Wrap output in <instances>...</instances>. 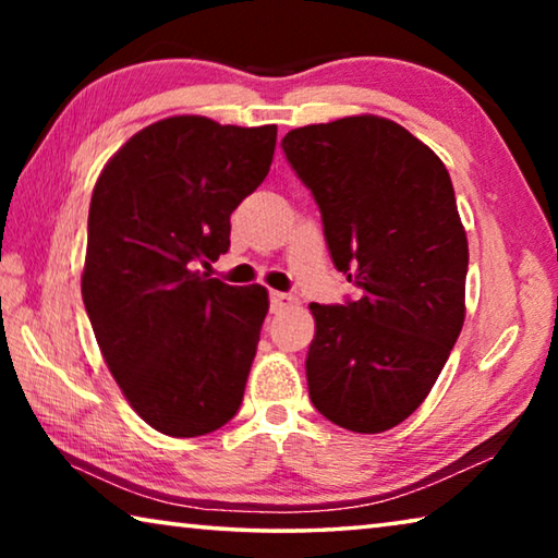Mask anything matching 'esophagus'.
I'll return each mask as SVG.
<instances>
[{"label":"esophagus","instance_id":"obj_1","mask_svg":"<svg viewBox=\"0 0 558 558\" xmlns=\"http://www.w3.org/2000/svg\"><path fill=\"white\" fill-rule=\"evenodd\" d=\"M292 302H295V300H292L288 292H278V290L270 292V310H272V313H282V310L290 307Z\"/></svg>","mask_w":558,"mask_h":558}]
</instances>
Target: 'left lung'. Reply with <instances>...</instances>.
I'll return each mask as SVG.
<instances>
[{
	"label": "left lung",
	"instance_id": "obj_1",
	"mask_svg": "<svg viewBox=\"0 0 558 558\" xmlns=\"http://www.w3.org/2000/svg\"><path fill=\"white\" fill-rule=\"evenodd\" d=\"M282 153L323 214L335 268L359 288L317 305L310 401L354 433L418 409L465 323L468 239L446 165L376 116L290 130Z\"/></svg>",
	"mask_w": 558,
	"mask_h": 558
}]
</instances>
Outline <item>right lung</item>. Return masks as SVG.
Returning a JSON list of instances; mask_svg holds the SVG:
<instances>
[{
  "label": "right lung",
  "mask_w": 558,
  "mask_h": 558,
  "mask_svg": "<svg viewBox=\"0 0 558 558\" xmlns=\"http://www.w3.org/2000/svg\"><path fill=\"white\" fill-rule=\"evenodd\" d=\"M276 137V125L167 118L93 189L83 305L125 399L165 436H206L239 413L268 292L199 266L229 251L231 214L268 177Z\"/></svg>",
  "instance_id": "add662e5"
}]
</instances>
